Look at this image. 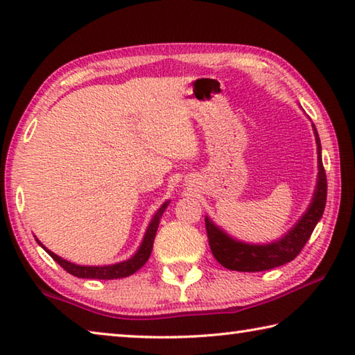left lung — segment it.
<instances>
[{
	"mask_svg": "<svg viewBox=\"0 0 355 355\" xmlns=\"http://www.w3.org/2000/svg\"><path fill=\"white\" fill-rule=\"evenodd\" d=\"M311 127H313L318 150L316 188L307 211L300 216V219L291 227L290 232L285 233L277 241L268 244L243 243L232 238L227 232L216 225L208 216H205L209 248H211L216 260L224 268L239 272L268 271V269L293 261L299 255V252L304 249V245L307 244L316 224L322 218L327 199V180L321 158V141L313 123H311Z\"/></svg>",
	"mask_w": 355,
	"mask_h": 355,
	"instance_id": "8db88e82",
	"label": "left lung"
}]
</instances>
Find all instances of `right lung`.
Instances as JSON below:
<instances>
[{
  "label": "right lung",
  "mask_w": 355,
  "mask_h": 355,
  "mask_svg": "<svg viewBox=\"0 0 355 355\" xmlns=\"http://www.w3.org/2000/svg\"><path fill=\"white\" fill-rule=\"evenodd\" d=\"M171 200L164 202L163 205L159 207L158 211L155 213V216L150 220V224L146 230V235L142 238V243L139 245V249L135 252V255L128 258V260H123V261H119V263H114V264H105V266H84V264H75L71 261L64 260L59 255H56L55 252L48 250L44 244H42L37 238H35V241L39 243V245L45 249V252L48 255H50L53 260H55L59 266H62L65 271L69 274L75 275V277H80V279H100V280H112V279H123V277H128V275L135 274L136 271H139V269L144 266V264L147 263L150 254H152V249H153V241H155V236H156V230H158V225H159V219L163 213L166 211V208L169 207Z\"/></svg>",
  "instance_id": "1"
}]
</instances>
